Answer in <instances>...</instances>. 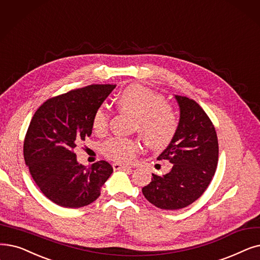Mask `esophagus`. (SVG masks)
Returning <instances> with one entry per match:
<instances>
[{
	"mask_svg": "<svg viewBox=\"0 0 260 260\" xmlns=\"http://www.w3.org/2000/svg\"><path fill=\"white\" fill-rule=\"evenodd\" d=\"M112 168H114L115 170H131V169H132V167L122 165L120 162H115L114 165H112Z\"/></svg>",
	"mask_w": 260,
	"mask_h": 260,
	"instance_id": "obj_1",
	"label": "esophagus"
}]
</instances>
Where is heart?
Instances as JSON below:
<instances>
[{"instance_id": "1", "label": "heart", "mask_w": 260, "mask_h": 260, "mask_svg": "<svg viewBox=\"0 0 260 260\" xmlns=\"http://www.w3.org/2000/svg\"><path fill=\"white\" fill-rule=\"evenodd\" d=\"M115 103L120 112L134 118L135 128L151 148L161 150L172 142L178 121L162 95L140 86H129L117 94ZM107 125V112L103 108L96 109L91 121L92 131L101 136L106 133ZM139 149L137 141L116 137L105 143L103 151L112 160L131 162L136 158Z\"/></svg>"}]
</instances>
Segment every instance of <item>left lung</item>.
Masks as SVG:
<instances>
[{"label":"left lung","mask_w":260,"mask_h":260,"mask_svg":"<svg viewBox=\"0 0 260 260\" xmlns=\"http://www.w3.org/2000/svg\"><path fill=\"white\" fill-rule=\"evenodd\" d=\"M179 107L175 137L157 159H167V174H152L142 193L154 206L176 210L197 201L210 184L219 157L217 133L206 112L187 96L174 95Z\"/></svg>","instance_id":"8db88e82"}]
</instances>
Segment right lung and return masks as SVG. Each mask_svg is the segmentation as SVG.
Masks as SVG:
<instances>
[{
  "label": "right lung",
  "mask_w": 260,
  "mask_h": 260,
  "mask_svg": "<svg viewBox=\"0 0 260 260\" xmlns=\"http://www.w3.org/2000/svg\"><path fill=\"white\" fill-rule=\"evenodd\" d=\"M116 85H90L49 99L35 112L26 133L23 155L41 192L61 207L91 204L114 169L105 160L85 167L73 149L91 136L94 111Z\"/></svg>",
  "instance_id": "add662e5"
}]
</instances>
